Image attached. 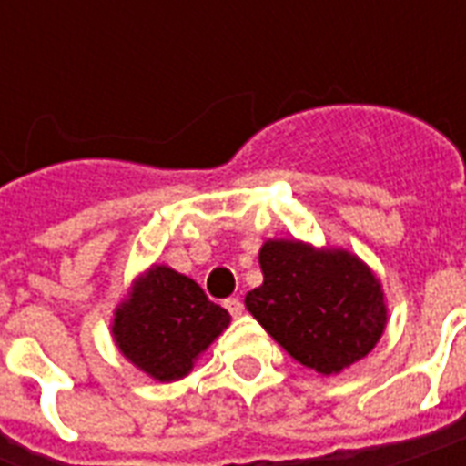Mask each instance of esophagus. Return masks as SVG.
I'll return each mask as SVG.
<instances>
[{"instance_id": "esophagus-1", "label": "esophagus", "mask_w": 466, "mask_h": 466, "mask_svg": "<svg viewBox=\"0 0 466 466\" xmlns=\"http://www.w3.org/2000/svg\"><path fill=\"white\" fill-rule=\"evenodd\" d=\"M225 309L229 311V314H232L234 319L241 317V314H244V305H241V299H239V298H227V299H225Z\"/></svg>"}]
</instances>
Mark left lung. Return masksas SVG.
Returning <instances> with one entry per match:
<instances>
[{
	"label": "left lung",
	"instance_id": "8db88e82",
	"mask_svg": "<svg viewBox=\"0 0 466 466\" xmlns=\"http://www.w3.org/2000/svg\"><path fill=\"white\" fill-rule=\"evenodd\" d=\"M258 263L263 285L248 292L244 305L305 368L339 375L382 339V283L355 254L268 239Z\"/></svg>",
	"mask_w": 466,
	"mask_h": 466
}]
</instances>
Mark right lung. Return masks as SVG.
Masks as SVG:
<instances>
[{
	"instance_id": "right-lung-1",
	"label": "right lung",
	"mask_w": 466,
	"mask_h": 466,
	"mask_svg": "<svg viewBox=\"0 0 466 466\" xmlns=\"http://www.w3.org/2000/svg\"><path fill=\"white\" fill-rule=\"evenodd\" d=\"M229 326V311L203 288L168 266H152L113 314V340L135 368L159 382H176Z\"/></svg>"
}]
</instances>
